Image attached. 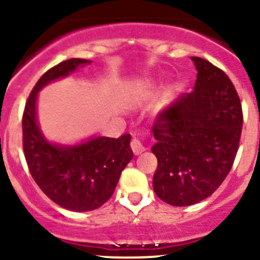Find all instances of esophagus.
I'll list each match as a JSON object with an SVG mask.
<instances>
[{
    "mask_svg": "<svg viewBox=\"0 0 260 260\" xmlns=\"http://www.w3.org/2000/svg\"><path fill=\"white\" fill-rule=\"evenodd\" d=\"M131 148H132L133 153L135 154H141L143 151H145V146L142 145L140 138H136V137L131 141Z\"/></svg>",
    "mask_w": 260,
    "mask_h": 260,
    "instance_id": "34e87169",
    "label": "esophagus"
}]
</instances>
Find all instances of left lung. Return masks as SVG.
I'll use <instances>...</instances> for the list:
<instances>
[{"label":"left lung","mask_w":260,"mask_h":260,"mask_svg":"<svg viewBox=\"0 0 260 260\" xmlns=\"http://www.w3.org/2000/svg\"><path fill=\"white\" fill-rule=\"evenodd\" d=\"M198 75L191 93L157 115L153 190L166 204L188 206L216 191L239 148L243 109L228 75L203 57H191Z\"/></svg>","instance_id":"8db88e82"}]
</instances>
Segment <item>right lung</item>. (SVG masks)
Instances as JSON below:
<instances>
[{
  "label": "right lung",
  "instance_id": "right-lung-1",
  "mask_svg": "<svg viewBox=\"0 0 260 260\" xmlns=\"http://www.w3.org/2000/svg\"><path fill=\"white\" fill-rule=\"evenodd\" d=\"M88 62L69 59L49 69L31 90L22 114L23 153L31 176L50 200L72 211H90L107 203L120 174L133 158L131 135L96 137L80 146L60 147L46 142L39 129L38 91Z\"/></svg>",
  "mask_w": 260,
  "mask_h": 260
}]
</instances>
